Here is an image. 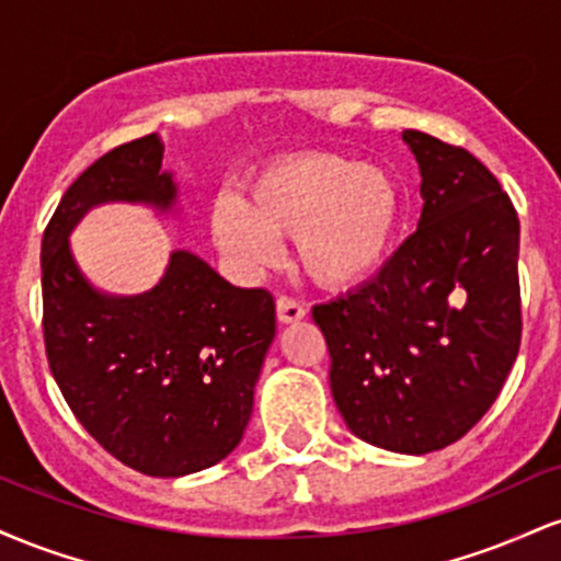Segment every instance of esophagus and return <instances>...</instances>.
I'll return each instance as SVG.
<instances>
[{
  "label": "esophagus",
  "instance_id": "esophagus-1",
  "mask_svg": "<svg viewBox=\"0 0 561 561\" xmlns=\"http://www.w3.org/2000/svg\"><path fill=\"white\" fill-rule=\"evenodd\" d=\"M302 317H306V308H302L300 300L287 298V295H279V298H276V319H279L282 324H293V321H300Z\"/></svg>",
  "mask_w": 561,
  "mask_h": 561
}]
</instances>
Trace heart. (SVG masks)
Wrapping results in <instances>:
<instances>
[{"mask_svg": "<svg viewBox=\"0 0 561 561\" xmlns=\"http://www.w3.org/2000/svg\"><path fill=\"white\" fill-rule=\"evenodd\" d=\"M398 208V184L382 165L306 152L253 173L244 203L218 197L210 231L218 248L250 272L274 261V237L295 240L298 266L317 285L347 287L382 263Z\"/></svg>", "mask_w": 561, "mask_h": 561, "instance_id": "1", "label": "heart"}]
</instances>
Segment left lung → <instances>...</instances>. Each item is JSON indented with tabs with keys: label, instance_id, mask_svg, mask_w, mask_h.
<instances>
[{
	"label": "left lung",
	"instance_id": "left-lung-1",
	"mask_svg": "<svg viewBox=\"0 0 561 561\" xmlns=\"http://www.w3.org/2000/svg\"><path fill=\"white\" fill-rule=\"evenodd\" d=\"M422 173L414 234L375 279L313 306L332 398L353 435L430 454L491 409L523 337L519 218L465 147L403 131Z\"/></svg>",
	"mask_w": 561,
	"mask_h": 561
}]
</instances>
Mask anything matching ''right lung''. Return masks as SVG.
Wrapping results in <instances>:
<instances>
[{"mask_svg":"<svg viewBox=\"0 0 561 561\" xmlns=\"http://www.w3.org/2000/svg\"><path fill=\"white\" fill-rule=\"evenodd\" d=\"M105 203L169 214L163 141L141 137L68 186L42 240L44 345L70 411L107 454L152 478H184L240 446L276 334L266 289L234 287L190 250L139 295H107L81 274L70 231Z\"/></svg>","mask_w":561,"mask_h":561,"instance_id":"add662e5","label":"right lung"}]
</instances>
